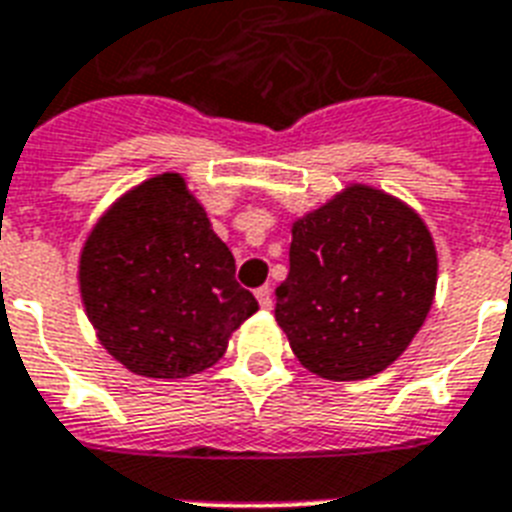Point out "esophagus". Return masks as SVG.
I'll list each match as a JSON object with an SVG mask.
<instances>
[{"label":"esophagus","instance_id":"34e87169","mask_svg":"<svg viewBox=\"0 0 512 512\" xmlns=\"http://www.w3.org/2000/svg\"><path fill=\"white\" fill-rule=\"evenodd\" d=\"M256 299H259L261 310H272V288H269V285L256 288Z\"/></svg>","mask_w":512,"mask_h":512}]
</instances>
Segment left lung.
Masks as SVG:
<instances>
[{"label": "left lung", "mask_w": 512, "mask_h": 512, "mask_svg": "<svg viewBox=\"0 0 512 512\" xmlns=\"http://www.w3.org/2000/svg\"><path fill=\"white\" fill-rule=\"evenodd\" d=\"M438 251L411 205L347 184L291 224L275 318L293 355L331 382H358L414 342L433 307Z\"/></svg>", "instance_id": "obj_1"}]
</instances>
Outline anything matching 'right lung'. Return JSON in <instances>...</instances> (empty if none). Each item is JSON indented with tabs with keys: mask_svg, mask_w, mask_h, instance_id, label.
<instances>
[{
	"mask_svg": "<svg viewBox=\"0 0 512 512\" xmlns=\"http://www.w3.org/2000/svg\"><path fill=\"white\" fill-rule=\"evenodd\" d=\"M79 296L98 342L146 379L216 366L259 304L181 173L136 184L101 213L79 251Z\"/></svg>",
	"mask_w": 512,
	"mask_h": 512,
	"instance_id": "add662e5",
	"label": "right lung"
}]
</instances>
